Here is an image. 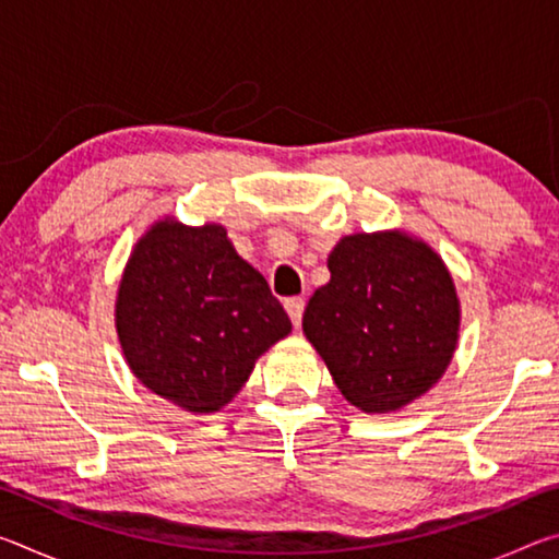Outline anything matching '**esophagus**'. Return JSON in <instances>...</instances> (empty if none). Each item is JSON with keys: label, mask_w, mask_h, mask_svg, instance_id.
<instances>
[{"label": "esophagus", "mask_w": 559, "mask_h": 559, "mask_svg": "<svg viewBox=\"0 0 559 559\" xmlns=\"http://www.w3.org/2000/svg\"><path fill=\"white\" fill-rule=\"evenodd\" d=\"M302 308H306V300L302 298H288L286 300V313L290 318L293 325H300V318H302Z\"/></svg>", "instance_id": "esophagus-1"}]
</instances>
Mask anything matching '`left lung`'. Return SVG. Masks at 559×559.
I'll list each match as a JSON object with an SVG mask.
<instances>
[{
	"instance_id": "8db88e82",
	"label": "left lung",
	"mask_w": 559,
	"mask_h": 559,
	"mask_svg": "<svg viewBox=\"0 0 559 559\" xmlns=\"http://www.w3.org/2000/svg\"><path fill=\"white\" fill-rule=\"evenodd\" d=\"M302 333L345 400L390 414L437 384L459 345L461 300L431 246L402 229L349 234L328 257Z\"/></svg>"
}]
</instances>
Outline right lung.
<instances>
[{
    "label": "right lung",
    "mask_w": 559,
    "mask_h": 559,
    "mask_svg": "<svg viewBox=\"0 0 559 559\" xmlns=\"http://www.w3.org/2000/svg\"><path fill=\"white\" fill-rule=\"evenodd\" d=\"M116 330L140 384L185 412L214 414L290 333V320L222 224L163 216L122 269Z\"/></svg>",
    "instance_id": "add662e5"
}]
</instances>
